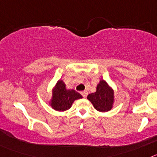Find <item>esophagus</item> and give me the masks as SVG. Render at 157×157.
I'll return each mask as SVG.
<instances>
[{
	"label": "esophagus",
	"mask_w": 157,
	"mask_h": 157,
	"mask_svg": "<svg viewBox=\"0 0 157 157\" xmlns=\"http://www.w3.org/2000/svg\"><path fill=\"white\" fill-rule=\"evenodd\" d=\"M81 94L82 95L83 98H86V97L87 96V94H88V93H87L86 90H84V91H82V92H81Z\"/></svg>",
	"instance_id": "34e87169"
}]
</instances>
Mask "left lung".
<instances>
[{
	"instance_id": "8db88e82",
	"label": "left lung",
	"mask_w": 157,
	"mask_h": 157,
	"mask_svg": "<svg viewBox=\"0 0 157 157\" xmlns=\"http://www.w3.org/2000/svg\"><path fill=\"white\" fill-rule=\"evenodd\" d=\"M87 99L93 104L96 110L101 112H109L114 104V90L106 81L101 79L97 86L96 92L89 94Z\"/></svg>"
}]
</instances>
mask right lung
Segmentation results:
<instances>
[{
	"mask_svg": "<svg viewBox=\"0 0 157 157\" xmlns=\"http://www.w3.org/2000/svg\"><path fill=\"white\" fill-rule=\"evenodd\" d=\"M82 98L79 93L74 90H67L63 80L59 79L52 89V95L50 104L54 110L63 112L68 110L75 100Z\"/></svg>",
	"mask_w": 157,
	"mask_h": 157,
	"instance_id": "1",
	"label": "right lung"
}]
</instances>
